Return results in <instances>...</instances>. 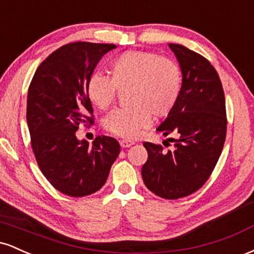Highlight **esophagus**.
I'll use <instances>...</instances> for the list:
<instances>
[{
    "mask_svg": "<svg viewBox=\"0 0 254 254\" xmlns=\"http://www.w3.org/2000/svg\"><path fill=\"white\" fill-rule=\"evenodd\" d=\"M119 143H121L122 148H129V147H131V145L135 144V142L129 141V139H121V141H119Z\"/></svg>",
    "mask_w": 254,
    "mask_h": 254,
    "instance_id": "esophagus-1",
    "label": "esophagus"
}]
</instances>
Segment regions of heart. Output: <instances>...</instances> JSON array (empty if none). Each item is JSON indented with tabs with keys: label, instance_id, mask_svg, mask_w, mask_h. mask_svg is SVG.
<instances>
[{
	"label": "heart",
	"instance_id": "heart-1",
	"mask_svg": "<svg viewBox=\"0 0 254 254\" xmlns=\"http://www.w3.org/2000/svg\"><path fill=\"white\" fill-rule=\"evenodd\" d=\"M110 76L95 71L86 82L87 98L94 106L107 110L117 89L127 88V109L111 112L104 121L109 132L135 138L151 123V116L164 118L178 103L183 87L179 64L155 52L130 50L118 55L109 64Z\"/></svg>",
	"mask_w": 254,
	"mask_h": 254
}]
</instances>
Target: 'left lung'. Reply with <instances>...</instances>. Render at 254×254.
Returning <instances> with one entry per match:
<instances>
[{
	"label": "left lung",
	"mask_w": 254,
	"mask_h": 254,
	"mask_svg": "<svg viewBox=\"0 0 254 254\" xmlns=\"http://www.w3.org/2000/svg\"><path fill=\"white\" fill-rule=\"evenodd\" d=\"M183 74L178 103L157 127L173 135L172 150L144 142L148 160L142 178L149 190L166 199H178L199 190L211 176L222 153L227 132L226 100L220 76L202 55L170 44Z\"/></svg>",
	"instance_id": "8db88e82"
}]
</instances>
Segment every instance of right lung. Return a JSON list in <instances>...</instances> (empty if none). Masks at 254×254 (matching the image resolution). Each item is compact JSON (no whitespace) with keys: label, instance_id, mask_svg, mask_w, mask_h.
<instances>
[{"label":"right lung","instance_id":"1","mask_svg":"<svg viewBox=\"0 0 254 254\" xmlns=\"http://www.w3.org/2000/svg\"><path fill=\"white\" fill-rule=\"evenodd\" d=\"M115 44L75 42L43 61L28 87L27 125L42 173L56 190L83 197L100 190L121 151L113 137L98 136L89 145L78 141L80 124H93L87 78Z\"/></svg>","mask_w":254,"mask_h":254}]
</instances>
